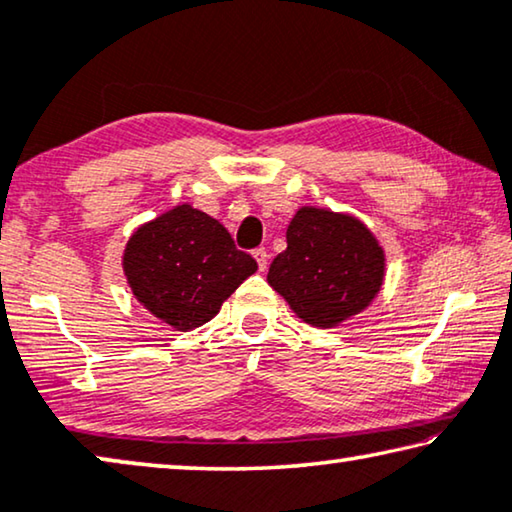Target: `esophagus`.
<instances>
[{"mask_svg":"<svg viewBox=\"0 0 512 512\" xmlns=\"http://www.w3.org/2000/svg\"><path fill=\"white\" fill-rule=\"evenodd\" d=\"M253 257H255V262L259 266V271H264L266 264H269V255H266V250L264 248H257L255 253H253Z\"/></svg>","mask_w":512,"mask_h":512,"instance_id":"34e87169","label":"esophagus"}]
</instances>
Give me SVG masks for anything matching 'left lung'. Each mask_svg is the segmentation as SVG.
Instances as JSON below:
<instances>
[{"mask_svg": "<svg viewBox=\"0 0 512 512\" xmlns=\"http://www.w3.org/2000/svg\"><path fill=\"white\" fill-rule=\"evenodd\" d=\"M266 280L305 324L333 329L377 299L386 280V250L352 213L301 207Z\"/></svg>", "mask_w": 512, "mask_h": 512, "instance_id": "8db88e82", "label": "left lung"}]
</instances>
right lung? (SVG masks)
Masks as SVG:
<instances>
[{
	"mask_svg": "<svg viewBox=\"0 0 512 512\" xmlns=\"http://www.w3.org/2000/svg\"><path fill=\"white\" fill-rule=\"evenodd\" d=\"M121 269L144 310L172 329L193 331L218 315L257 262L236 250L216 218L183 202L137 227Z\"/></svg>",
	"mask_w": 512,
	"mask_h": 512,
	"instance_id": "right-lung-1",
	"label": "right lung"
}]
</instances>
